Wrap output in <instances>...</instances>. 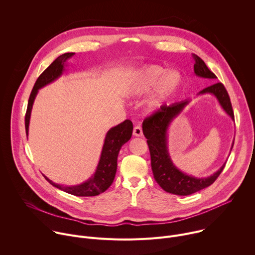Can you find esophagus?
<instances>
[{
	"label": "esophagus",
	"mask_w": 255,
	"mask_h": 255,
	"mask_svg": "<svg viewBox=\"0 0 255 255\" xmlns=\"http://www.w3.org/2000/svg\"><path fill=\"white\" fill-rule=\"evenodd\" d=\"M133 135L136 136V137H141L143 135V132H142V128L140 126H135L133 128Z\"/></svg>",
	"instance_id": "1"
}]
</instances>
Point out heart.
Segmentation results:
<instances>
[{
	"label": "heart",
	"mask_w": 255,
	"mask_h": 255,
	"mask_svg": "<svg viewBox=\"0 0 255 255\" xmlns=\"http://www.w3.org/2000/svg\"><path fill=\"white\" fill-rule=\"evenodd\" d=\"M183 83V77L177 70H169L157 64L144 65L131 77L127 93L132 97L147 95L156 86L155 92L148 102L149 111H157L164 102L174 95Z\"/></svg>",
	"instance_id": "b5f03b06"
}]
</instances>
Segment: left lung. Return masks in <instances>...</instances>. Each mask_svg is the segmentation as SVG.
<instances>
[{
	"mask_svg": "<svg viewBox=\"0 0 255 255\" xmlns=\"http://www.w3.org/2000/svg\"><path fill=\"white\" fill-rule=\"evenodd\" d=\"M194 71L196 76L204 79L215 80L217 77L208 68L206 63L196 54H194ZM211 94L216 97L223 110L234 120V113L229 95L221 83L214 84L198 95ZM190 100H185L161 106L160 110L145 119L142 124L144 136L147 139L151 157V168L156 183L167 193L177 196H189L211 186L220 175L226 162L215 173L207 177H195L180 171L172 162L167 149V131L171 122L183 112L189 105ZM234 141L232 143L233 147ZM232 149V148H231Z\"/></svg>",
	"mask_w": 255,
	"mask_h": 255,
	"instance_id": "obj_1",
	"label": "left lung"
}]
</instances>
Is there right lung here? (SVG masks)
I'll use <instances>...</instances> for the list:
<instances>
[{"label":"right lung","instance_id":"1","mask_svg":"<svg viewBox=\"0 0 255 255\" xmlns=\"http://www.w3.org/2000/svg\"><path fill=\"white\" fill-rule=\"evenodd\" d=\"M74 55H75L74 52H68L58 56L42 72V74L39 76V78L37 79V81H36L29 97L27 112L25 116V128H26L27 135L29 131V122H30L33 103L36 98V95L38 93V90L57 80L63 74L66 60ZM132 131H133L132 122L130 120H125L124 122L111 128L107 132L97 169L95 173L92 175V177L84 181L83 184L77 185V186H69V187L61 186L53 183L52 180H50L48 177H46L43 174L44 177L53 187L67 194L74 195L77 197H94L104 193L113 183L116 171H117V158H118L119 151L123 145L130 140L132 136Z\"/></svg>","mask_w":255,"mask_h":255}]
</instances>
